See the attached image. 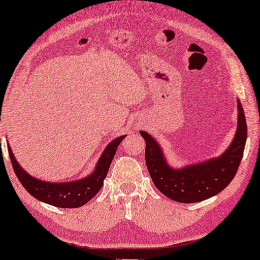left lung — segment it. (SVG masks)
<instances>
[{
    "label": "left lung",
    "instance_id": "1",
    "mask_svg": "<svg viewBox=\"0 0 260 260\" xmlns=\"http://www.w3.org/2000/svg\"><path fill=\"white\" fill-rule=\"evenodd\" d=\"M238 130L229 149L218 158L199 165L173 169L154 138L145 131L141 136L145 141V162L155 187L174 201L191 204L204 201L219 194L231 183L239 168L247 138V125L244 110L238 102Z\"/></svg>",
    "mask_w": 260,
    "mask_h": 260
}]
</instances>
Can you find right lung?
Returning <instances> with one entry per match:
<instances>
[{"label":"right lung","mask_w":260,"mask_h":260,"mask_svg":"<svg viewBox=\"0 0 260 260\" xmlns=\"http://www.w3.org/2000/svg\"><path fill=\"white\" fill-rule=\"evenodd\" d=\"M123 138L124 136L116 138L106 147L102 157L99 158L94 173H92L90 176L85 177L83 180L67 183L45 182V181L31 177L17 163L9 145L8 152L14 172L28 193L33 195L38 200L55 206V207L77 208L90 201L101 190L103 183H104V179L108 175L113 156H115L117 148L123 141Z\"/></svg>","instance_id":"right-lung-1"}]
</instances>
